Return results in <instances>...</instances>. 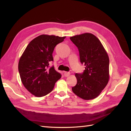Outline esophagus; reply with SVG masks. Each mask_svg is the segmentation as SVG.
<instances>
[{
  "label": "esophagus",
  "mask_w": 131,
  "mask_h": 131,
  "mask_svg": "<svg viewBox=\"0 0 131 131\" xmlns=\"http://www.w3.org/2000/svg\"><path fill=\"white\" fill-rule=\"evenodd\" d=\"M70 72H66V71H65V72H64V76H65V77H69V76L70 75Z\"/></svg>",
  "instance_id": "1"
}]
</instances>
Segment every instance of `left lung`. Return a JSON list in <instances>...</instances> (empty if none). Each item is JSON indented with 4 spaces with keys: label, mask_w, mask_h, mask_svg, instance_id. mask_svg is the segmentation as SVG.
<instances>
[{
    "label": "left lung",
    "mask_w": 131,
    "mask_h": 131,
    "mask_svg": "<svg viewBox=\"0 0 131 131\" xmlns=\"http://www.w3.org/2000/svg\"><path fill=\"white\" fill-rule=\"evenodd\" d=\"M78 48L80 62L85 66L81 74H75L77 83L72 88L74 94L85 100L96 98L107 85L109 60L101 42L92 33L70 37Z\"/></svg>",
    "instance_id": "1"
}]
</instances>
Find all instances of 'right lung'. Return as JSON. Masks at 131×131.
Masks as SVG:
<instances>
[{"label": "right lung", "instance_id": "obj_1", "mask_svg": "<svg viewBox=\"0 0 131 131\" xmlns=\"http://www.w3.org/2000/svg\"><path fill=\"white\" fill-rule=\"evenodd\" d=\"M66 37L42 35L29 42L18 63V71L23 85L36 96L41 97L52 91L60 73L50 66L56 46Z\"/></svg>", "mask_w": 131, "mask_h": 131}]
</instances>
